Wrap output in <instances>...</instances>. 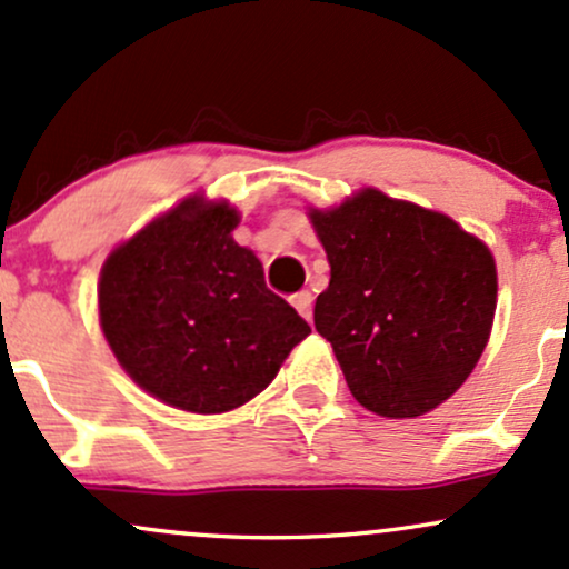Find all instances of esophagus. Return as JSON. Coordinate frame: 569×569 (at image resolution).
<instances>
[{
    "mask_svg": "<svg viewBox=\"0 0 569 569\" xmlns=\"http://www.w3.org/2000/svg\"><path fill=\"white\" fill-rule=\"evenodd\" d=\"M311 303H315V298H311L309 290H301L292 296V306H296L298 315H301L303 319H311Z\"/></svg>",
    "mask_w": 569,
    "mask_h": 569,
    "instance_id": "1",
    "label": "esophagus"
}]
</instances>
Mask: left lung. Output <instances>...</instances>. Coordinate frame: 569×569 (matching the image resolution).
I'll return each instance as SVG.
<instances>
[{"mask_svg": "<svg viewBox=\"0 0 569 569\" xmlns=\"http://www.w3.org/2000/svg\"><path fill=\"white\" fill-rule=\"evenodd\" d=\"M309 217L330 263L315 328L357 403L413 419L449 400L473 373L495 322L489 247L451 217L376 188Z\"/></svg>", "mask_w": 569, "mask_h": 569, "instance_id": "8db88e82", "label": "left lung"}]
</instances>
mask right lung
<instances>
[{"label":"right lung","mask_w":569,"mask_h":569,"mask_svg":"<svg viewBox=\"0 0 569 569\" xmlns=\"http://www.w3.org/2000/svg\"><path fill=\"white\" fill-rule=\"evenodd\" d=\"M239 212L190 196L112 250L99 277V322L144 392L193 413L244 406L271 385L311 328L266 287L233 241Z\"/></svg>","instance_id":"right-lung-1"}]
</instances>
